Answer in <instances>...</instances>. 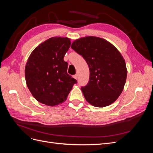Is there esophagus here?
I'll return each instance as SVG.
<instances>
[{
  "label": "esophagus",
  "mask_w": 153,
  "mask_h": 153,
  "mask_svg": "<svg viewBox=\"0 0 153 153\" xmlns=\"http://www.w3.org/2000/svg\"><path fill=\"white\" fill-rule=\"evenodd\" d=\"M73 76H74V78H75V79L77 80V78H78V75H77V74H76V75H75Z\"/></svg>",
  "instance_id": "obj_1"
}]
</instances>
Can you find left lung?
<instances>
[{"label": "left lung", "mask_w": 153, "mask_h": 153, "mask_svg": "<svg viewBox=\"0 0 153 153\" xmlns=\"http://www.w3.org/2000/svg\"><path fill=\"white\" fill-rule=\"evenodd\" d=\"M71 47L89 68V80L81 87L85 100L96 107L113 103L123 92L127 76L121 53L108 41L94 36L75 40Z\"/></svg>", "instance_id": "obj_1"}]
</instances>
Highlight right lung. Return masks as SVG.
Returning a JSON list of instances; mask_svg holds the SVG:
<instances>
[{
  "instance_id": "add662e5",
  "label": "right lung",
  "mask_w": 153,
  "mask_h": 153,
  "mask_svg": "<svg viewBox=\"0 0 153 153\" xmlns=\"http://www.w3.org/2000/svg\"><path fill=\"white\" fill-rule=\"evenodd\" d=\"M70 39L53 37L37 47L27 61L25 76L27 87L36 100L48 106L57 105L67 99L77 81L67 73L64 57Z\"/></svg>"
}]
</instances>
